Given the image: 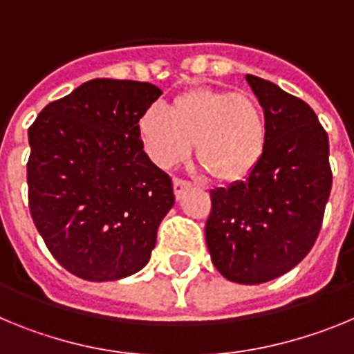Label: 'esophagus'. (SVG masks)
<instances>
[{
    "label": "esophagus",
    "instance_id": "1",
    "mask_svg": "<svg viewBox=\"0 0 354 354\" xmlns=\"http://www.w3.org/2000/svg\"><path fill=\"white\" fill-rule=\"evenodd\" d=\"M187 187H192V183L189 180H184V179H174V192L177 198L183 196V193L186 192Z\"/></svg>",
    "mask_w": 354,
    "mask_h": 354
}]
</instances>
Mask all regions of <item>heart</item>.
Returning <instances> with one entry per match:
<instances>
[{
	"mask_svg": "<svg viewBox=\"0 0 354 354\" xmlns=\"http://www.w3.org/2000/svg\"><path fill=\"white\" fill-rule=\"evenodd\" d=\"M145 152L159 167H174L192 152L221 183H237L257 170L268 150L264 109L248 93L192 88L170 108L150 106L138 120Z\"/></svg>",
	"mask_w": 354,
	"mask_h": 354,
	"instance_id": "1",
	"label": "heart"
}]
</instances>
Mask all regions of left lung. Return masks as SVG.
Listing matches in <instances>:
<instances>
[{
	"label": "left lung",
	"mask_w": 354,
	"mask_h": 354,
	"mask_svg": "<svg viewBox=\"0 0 354 354\" xmlns=\"http://www.w3.org/2000/svg\"><path fill=\"white\" fill-rule=\"evenodd\" d=\"M268 120V150L245 180L211 192L205 241L227 280L264 283L306 257L319 236L331 167L314 109L271 81L246 76Z\"/></svg>",
	"instance_id": "left-lung-1"
}]
</instances>
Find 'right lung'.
<instances>
[{
    "mask_svg": "<svg viewBox=\"0 0 354 354\" xmlns=\"http://www.w3.org/2000/svg\"><path fill=\"white\" fill-rule=\"evenodd\" d=\"M159 95L150 83L86 81L28 129L31 218L53 257L83 280L142 270L174 205L171 179L150 162L138 133Z\"/></svg>",
    "mask_w": 354,
    "mask_h": 354,
    "instance_id": "obj_1",
    "label": "right lung"
}]
</instances>
